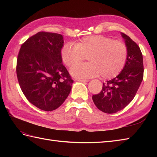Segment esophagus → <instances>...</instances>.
Wrapping results in <instances>:
<instances>
[{
  "instance_id": "obj_1",
  "label": "esophagus",
  "mask_w": 157,
  "mask_h": 157,
  "mask_svg": "<svg viewBox=\"0 0 157 157\" xmlns=\"http://www.w3.org/2000/svg\"><path fill=\"white\" fill-rule=\"evenodd\" d=\"M75 81L77 82H84V83H86L88 82V80H86V79H75Z\"/></svg>"
}]
</instances>
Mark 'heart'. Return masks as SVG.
<instances>
[{
    "label": "heart",
    "mask_w": 157,
    "mask_h": 157,
    "mask_svg": "<svg viewBox=\"0 0 157 157\" xmlns=\"http://www.w3.org/2000/svg\"><path fill=\"white\" fill-rule=\"evenodd\" d=\"M63 62L71 67L86 57L88 63L73 67L70 74L75 78L88 79L101 74L103 79L117 75L124 67L128 58V48L125 43L106 36H90L76 42L66 43L61 50Z\"/></svg>",
    "instance_id": "1"
}]
</instances>
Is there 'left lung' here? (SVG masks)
Instances as JSON below:
<instances>
[{
    "mask_svg": "<svg viewBox=\"0 0 157 157\" xmlns=\"http://www.w3.org/2000/svg\"><path fill=\"white\" fill-rule=\"evenodd\" d=\"M128 48V58L119 74L103 83L98 94L92 96L94 105L105 113H115L128 106L134 99L144 75L142 54L138 44L121 33Z\"/></svg>",
    "mask_w": 157,
    "mask_h": 157,
    "instance_id": "obj_1",
    "label": "left lung"
}]
</instances>
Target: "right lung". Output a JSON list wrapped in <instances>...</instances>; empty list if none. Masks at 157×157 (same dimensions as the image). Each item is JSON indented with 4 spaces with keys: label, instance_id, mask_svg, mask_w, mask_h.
Instances as JSON below:
<instances>
[{
    "label": "right lung",
    "instance_id": "right-lung-1",
    "mask_svg": "<svg viewBox=\"0 0 157 157\" xmlns=\"http://www.w3.org/2000/svg\"><path fill=\"white\" fill-rule=\"evenodd\" d=\"M63 36L41 32L21 45L17 60V76L28 101L38 109L51 111L67 98L73 82L63 64Z\"/></svg>",
    "mask_w": 157,
    "mask_h": 157
}]
</instances>
